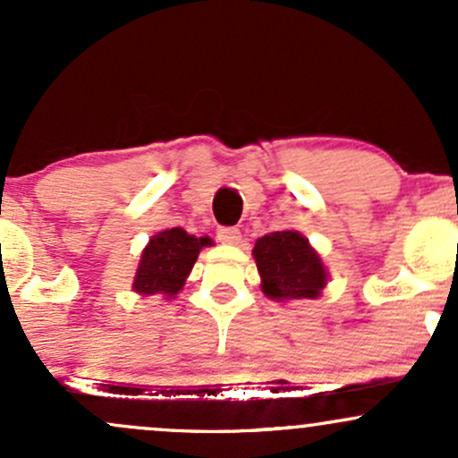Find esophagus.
Wrapping results in <instances>:
<instances>
[{
	"mask_svg": "<svg viewBox=\"0 0 458 458\" xmlns=\"http://www.w3.org/2000/svg\"><path fill=\"white\" fill-rule=\"evenodd\" d=\"M217 239H219V243H224V245H236L241 241V230L224 225V228L217 230Z\"/></svg>",
	"mask_w": 458,
	"mask_h": 458,
	"instance_id": "esophagus-1",
	"label": "esophagus"
}]
</instances>
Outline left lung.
<instances>
[{
    "label": "left lung",
    "instance_id": "left-lung-1",
    "mask_svg": "<svg viewBox=\"0 0 458 458\" xmlns=\"http://www.w3.org/2000/svg\"><path fill=\"white\" fill-rule=\"evenodd\" d=\"M254 259L262 293L276 301L317 299L327 284V269L312 245L295 230L265 234L256 241Z\"/></svg>",
    "mask_w": 458,
    "mask_h": 458
}]
</instances>
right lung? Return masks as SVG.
Returning a JSON list of instances; mask_svg holds the SVG:
<instances>
[{
  "label": "right lung",
  "mask_w": 458,
  "mask_h": 458,
  "mask_svg": "<svg viewBox=\"0 0 458 458\" xmlns=\"http://www.w3.org/2000/svg\"><path fill=\"white\" fill-rule=\"evenodd\" d=\"M207 245H211L208 236L196 239L182 228H170L155 234L141 251L133 291L140 295L174 297L185 286L199 250Z\"/></svg>",
  "instance_id": "obj_1"
}]
</instances>
